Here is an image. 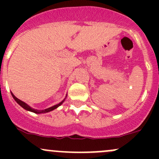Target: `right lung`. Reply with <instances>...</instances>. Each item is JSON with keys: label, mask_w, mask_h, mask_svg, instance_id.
<instances>
[{"label": "right lung", "mask_w": 159, "mask_h": 159, "mask_svg": "<svg viewBox=\"0 0 159 159\" xmlns=\"http://www.w3.org/2000/svg\"><path fill=\"white\" fill-rule=\"evenodd\" d=\"M11 95L13 96V98H14V100H15L16 102H17V103L18 104V105H20V106L22 107V108H25V109H26V110H28V111H30L34 112V113H37V114L47 113V112H49V111H53L54 109H55V108H57L58 106H60V105H61L62 103H63L64 101H65V99H64V100L62 101L61 102H60V103H59V104H57V105H54V106L51 107V108H47V109H44V110H36V109H34V108H30L29 105H28L26 103H25V102H24L20 101V99H18V98H16L15 96H14V94H13V93H11Z\"/></svg>", "instance_id": "1"}]
</instances>
